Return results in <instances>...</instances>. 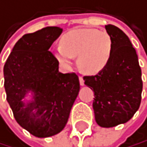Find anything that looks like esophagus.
Returning a JSON list of instances; mask_svg holds the SVG:
<instances>
[{
	"label": "esophagus",
	"instance_id": "obj_1",
	"mask_svg": "<svg viewBox=\"0 0 147 147\" xmlns=\"http://www.w3.org/2000/svg\"><path fill=\"white\" fill-rule=\"evenodd\" d=\"M79 80H80V84L81 85V86H83V85H84V80H83V78L81 76H80Z\"/></svg>",
	"mask_w": 147,
	"mask_h": 147
}]
</instances>
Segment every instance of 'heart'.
Here are the masks:
<instances>
[{"instance_id":"obj_1","label":"heart","mask_w":147,"mask_h":147,"mask_svg":"<svg viewBox=\"0 0 147 147\" xmlns=\"http://www.w3.org/2000/svg\"><path fill=\"white\" fill-rule=\"evenodd\" d=\"M62 67L68 68L73 57L78 56L82 70L97 73L106 67L112 53V40L107 32L95 28H79L66 33L61 39V46L53 50Z\"/></svg>"}]
</instances>
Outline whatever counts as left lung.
<instances>
[{
  "instance_id": "obj_1",
  "label": "left lung",
  "mask_w": 147,
  "mask_h": 147,
  "mask_svg": "<svg viewBox=\"0 0 147 147\" xmlns=\"http://www.w3.org/2000/svg\"><path fill=\"white\" fill-rule=\"evenodd\" d=\"M112 40L108 64L94 76L83 77L94 92L92 107L96 123L111 128L129 121L138 110L142 98V71L130 39L118 27L107 25Z\"/></svg>"
}]
</instances>
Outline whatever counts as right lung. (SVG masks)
I'll use <instances>...</instances> for the list:
<instances>
[{
	"label": "right lung",
	"instance_id": "right-lung-1",
	"mask_svg": "<svg viewBox=\"0 0 147 147\" xmlns=\"http://www.w3.org/2000/svg\"><path fill=\"white\" fill-rule=\"evenodd\" d=\"M62 31L59 27H46L25 34L15 44L3 67L6 99L13 117L39 138L63 130L80 92L79 77L59 72V62L49 51Z\"/></svg>",
	"mask_w": 147,
	"mask_h": 147
}]
</instances>
